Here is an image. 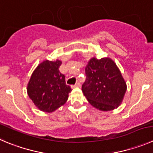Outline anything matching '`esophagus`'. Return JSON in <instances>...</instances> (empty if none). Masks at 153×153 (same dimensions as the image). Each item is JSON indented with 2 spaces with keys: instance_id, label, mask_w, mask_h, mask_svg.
I'll list each match as a JSON object with an SVG mask.
<instances>
[{
  "instance_id": "34e87169",
  "label": "esophagus",
  "mask_w": 153,
  "mask_h": 153,
  "mask_svg": "<svg viewBox=\"0 0 153 153\" xmlns=\"http://www.w3.org/2000/svg\"><path fill=\"white\" fill-rule=\"evenodd\" d=\"M81 87V85L80 83H76L75 85H72V88H80Z\"/></svg>"
}]
</instances>
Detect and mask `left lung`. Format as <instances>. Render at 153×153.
Returning a JSON list of instances; mask_svg holds the SVG:
<instances>
[{
	"label": "left lung",
	"instance_id": "left-lung-1",
	"mask_svg": "<svg viewBox=\"0 0 153 153\" xmlns=\"http://www.w3.org/2000/svg\"><path fill=\"white\" fill-rule=\"evenodd\" d=\"M85 73L82 92L90 104L102 112L117 109L124 99L127 84L115 62L109 57H92Z\"/></svg>",
	"mask_w": 153,
	"mask_h": 153
}]
</instances>
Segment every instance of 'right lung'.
<instances>
[{
  "instance_id": "1",
  "label": "right lung",
  "mask_w": 153,
  "mask_h": 153,
  "mask_svg": "<svg viewBox=\"0 0 153 153\" xmlns=\"http://www.w3.org/2000/svg\"><path fill=\"white\" fill-rule=\"evenodd\" d=\"M62 61L44 60L36 67L27 85L30 99L39 110L54 112L65 103L72 89L59 72Z\"/></svg>"
}]
</instances>
